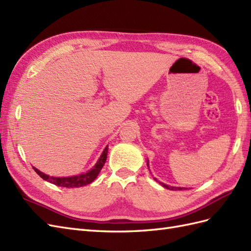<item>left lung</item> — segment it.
Masks as SVG:
<instances>
[{
    "label": "left lung",
    "instance_id": "8db88e82",
    "mask_svg": "<svg viewBox=\"0 0 251 251\" xmlns=\"http://www.w3.org/2000/svg\"><path fill=\"white\" fill-rule=\"evenodd\" d=\"M148 166H149V164H148ZM155 180H156V179H155ZM159 184H160L162 187H165V188L169 189V190H184V188H180V187H171V186L165 185L164 182H159Z\"/></svg>",
    "mask_w": 251,
    "mask_h": 251
}]
</instances>
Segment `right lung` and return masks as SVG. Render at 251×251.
I'll list each match as a JSON object with an SVG mask.
<instances>
[{
	"mask_svg": "<svg viewBox=\"0 0 251 251\" xmlns=\"http://www.w3.org/2000/svg\"><path fill=\"white\" fill-rule=\"evenodd\" d=\"M106 156H107V146L105 147L102 154H101V156L99 157L98 161L96 162V165H95L90 171H87L86 173H82L80 175L70 176V177H53V176L46 175L43 172L39 171L38 169L35 167H32V168H33V170L38 173L40 177H42L46 181L51 182V184H53V185L60 186V187H65V188H79V187H83V186L89 185L92 181L96 179L99 172L101 171V169H102V167L105 164Z\"/></svg>",
	"mask_w": 251,
	"mask_h": 251,
	"instance_id": "add662e5",
	"label": "right lung"
}]
</instances>
